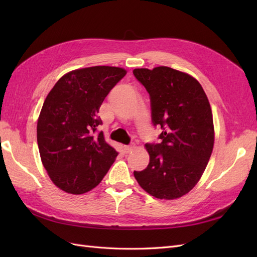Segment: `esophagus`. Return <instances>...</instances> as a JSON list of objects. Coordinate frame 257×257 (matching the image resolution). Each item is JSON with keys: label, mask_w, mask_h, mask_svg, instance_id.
<instances>
[{"label": "esophagus", "mask_w": 257, "mask_h": 257, "mask_svg": "<svg viewBox=\"0 0 257 257\" xmlns=\"http://www.w3.org/2000/svg\"><path fill=\"white\" fill-rule=\"evenodd\" d=\"M135 148V145L134 144H131V145H127V146H124V150H125V152H131L132 150H133Z\"/></svg>", "instance_id": "obj_1"}]
</instances>
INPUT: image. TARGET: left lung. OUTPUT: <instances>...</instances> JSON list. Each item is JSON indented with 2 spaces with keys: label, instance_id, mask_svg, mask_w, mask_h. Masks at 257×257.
<instances>
[{
  "label": "left lung",
  "instance_id": "obj_1",
  "mask_svg": "<svg viewBox=\"0 0 257 257\" xmlns=\"http://www.w3.org/2000/svg\"><path fill=\"white\" fill-rule=\"evenodd\" d=\"M135 78L150 95L151 118L160 126L159 144H147L149 165L134 172L150 195L175 199L199 181L214 144L212 111L200 83L167 66L136 68Z\"/></svg>",
  "mask_w": 257,
  "mask_h": 257
}]
</instances>
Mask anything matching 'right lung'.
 <instances>
[{"instance_id":"add662e5","label":"right lung","mask_w":257,"mask_h":257,"mask_svg":"<svg viewBox=\"0 0 257 257\" xmlns=\"http://www.w3.org/2000/svg\"><path fill=\"white\" fill-rule=\"evenodd\" d=\"M126 71L113 66L76 69L58 80L37 121V144L45 169L59 189L83 194L94 189L118 152L97 135L105 97Z\"/></svg>"}]
</instances>
